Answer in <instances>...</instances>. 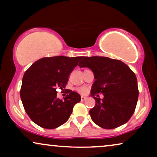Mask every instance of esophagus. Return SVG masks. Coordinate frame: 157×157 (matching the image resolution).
I'll return each instance as SVG.
<instances>
[{"mask_svg":"<svg viewBox=\"0 0 157 157\" xmlns=\"http://www.w3.org/2000/svg\"><path fill=\"white\" fill-rule=\"evenodd\" d=\"M86 96H81V101H85L86 99Z\"/></svg>","mask_w":157,"mask_h":157,"instance_id":"1","label":"esophagus"}]
</instances>
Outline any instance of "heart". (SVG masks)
Instances as JSON below:
<instances>
[{
	"mask_svg": "<svg viewBox=\"0 0 157 157\" xmlns=\"http://www.w3.org/2000/svg\"><path fill=\"white\" fill-rule=\"evenodd\" d=\"M77 91H78L79 93L85 94L86 92L87 91V89L86 87H79L77 89Z\"/></svg>",
	"mask_w": 157,
	"mask_h": 157,
	"instance_id": "obj_1",
	"label": "heart"
}]
</instances>
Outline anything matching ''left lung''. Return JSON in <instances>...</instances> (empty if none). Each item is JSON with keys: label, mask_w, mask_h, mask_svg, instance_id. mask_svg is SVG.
Returning <instances> with one entry per match:
<instances>
[{"label": "left lung", "mask_w": 157, "mask_h": 157, "mask_svg": "<svg viewBox=\"0 0 157 157\" xmlns=\"http://www.w3.org/2000/svg\"><path fill=\"white\" fill-rule=\"evenodd\" d=\"M78 66L90 68L94 74L91 92L96 105L89 111L92 121L106 129L126 124L134 113L138 101L134 73L119 60L103 56L83 57ZM98 93L103 94L102 100L98 98Z\"/></svg>", "instance_id": "obj_1"}]
</instances>
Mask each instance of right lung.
<instances>
[{
	"instance_id": "1",
	"label": "right lung",
	"mask_w": 157,
	"mask_h": 157,
	"mask_svg": "<svg viewBox=\"0 0 157 157\" xmlns=\"http://www.w3.org/2000/svg\"><path fill=\"white\" fill-rule=\"evenodd\" d=\"M82 56H59L38 60L25 72L21 98L25 112L40 127L53 129L66 123L81 96L69 91L64 100L57 98V88L65 89L69 74Z\"/></svg>"
}]
</instances>
